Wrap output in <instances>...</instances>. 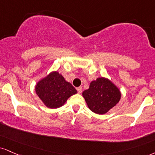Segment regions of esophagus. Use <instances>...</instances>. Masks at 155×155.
Instances as JSON below:
<instances>
[{
  "label": "esophagus",
  "instance_id": "obj_1",
  "mask_svg": "<svg viewBox=\"0 0 155 155\" xmlns=\"http://www.w3.org/2000/svg\"><path fill=\"white\" fill-rule=\"evenodd\" d=\"M76 90H77V92L79 93H81V92H82V87H78V88H76Z\"/></svg>",
  "mask_w": 155,
  "mask_h": 155
}]
</instances>
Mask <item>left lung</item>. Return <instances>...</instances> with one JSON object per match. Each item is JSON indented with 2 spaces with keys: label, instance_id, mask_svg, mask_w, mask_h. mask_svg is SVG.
Segmentation results:
<instances>
[{
  "label": "left lung",
  "instance_id": "left-lung-1",
  "mask_svg": "<svg viewBox=\"0 0 155 155\" xmlns=\"http://www.w3.org/2000/svg\"><path fill=\"white\" fill-rule=\"evenodd\" d=\"M82 95L89 109L97 114H105L120 99L119 89L110 80L102 77L92 81Z\"/></svg>",
  "mask_w": 155,
  "mask_h": 155
}]
</instances>
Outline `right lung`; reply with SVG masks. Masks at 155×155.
Masks as SVG:
<instances>
[{"label": "right lung", "instance_id": "1", "mask_svg": "<svg viewBox=\"0 0 155 155\" xmlns=\"http://www.w3.org/2000/svg\"><path fill=\"white\" fill-rule=\"evenodd\" d=\"M35 89L39 97L49 108L61 107L68 97L77 93L71 84L67 82L57 71L52 72L39 81Z\"/></svg>", "mask_w": 155, "mask_h": 155}]
</instances>
